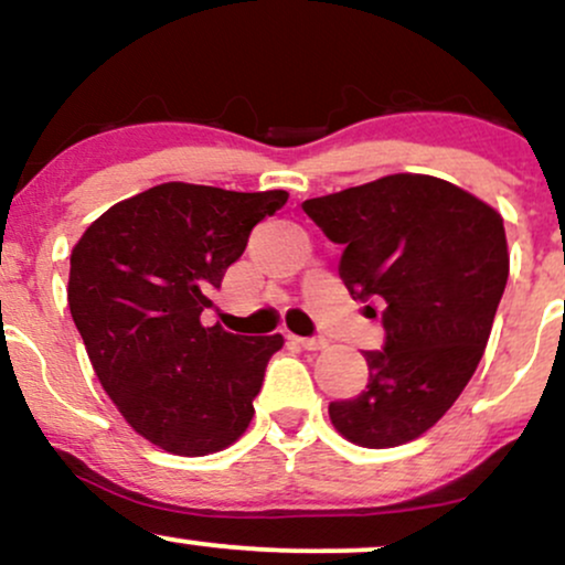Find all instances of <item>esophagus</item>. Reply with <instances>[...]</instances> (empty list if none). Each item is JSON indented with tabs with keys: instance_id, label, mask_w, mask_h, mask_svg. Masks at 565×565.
Masks as SVG:
<instances>
[{
	"instance_id": "esophagus-1",
	"label": "esophagus",
	"mask_w": 565,
	"mask_h": 565,
	"mask_svg": "<svg viewBox=\"0 0 565 565\" xmlns=\"http://www.w3.org/2000/svg\"><path fill=\"white\" fill-rule=\"evenodd\" d=\"M291 340H295L297 345L305 348V350H323V348H327V340H323V337H291Z\"/></svg>"
}]
</instances>
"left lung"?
Instances as JSON below:
<instances>
[{"label": "left lung", "instance_id": "1", "mask_svg": "<svg viewBox=\"0 0 565 565\" xmlns=\"http://www.w3.org/2000/svg\"><path fill=\"white\" fill-rule=\"evenodd\" d=\"M302 210L345 246L340 278L353 300L382 302L385 348L364 353L366 391L329 404L332 425L366 449L419 438L459 398L489 342L510 274L502 217L462 188L408 172Z\"/></svg>", "mask_w": 565, "mask_h": 565}]
</instances>
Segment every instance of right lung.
<instances>
[{"label":"right lung","instance_id":"1","mask_svg":"<svg viewBox=\"0 0 565 565\" xmlns=\"http://www.w3.org/2000/svg\"><path fill=\"white\" fill-rule=\"evenodd\" d=\"M287 191L161 183L119 201L71 252L68 308L121 417L178 457L223 451L255 414L284 337L201 327L210 291Z\"/></svg>","mask_w":565,"mask_h":565}]
</instances>
